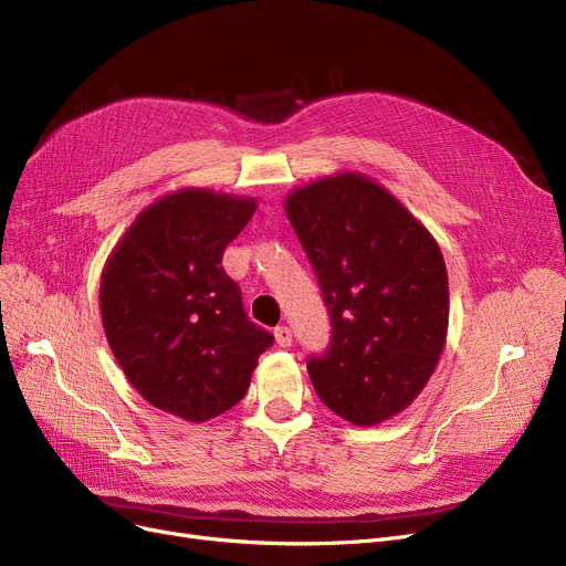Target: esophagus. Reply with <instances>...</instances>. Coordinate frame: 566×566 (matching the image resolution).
Masks as SVG:
<instances>
[{
	"label": "esophagus",
	"mask_w": 566,
	"mask_h": 566,
	"mask_svg": "<svg viewBox=\"0 0 566 566\" xmlns=\"http://www.w3.org/2000/svg\"><path fill=\"white\" fill-rule=\"evenodd\" d=\"M275 342H277V346H282V348H289L291 346V331L286 328V325H277V328H275Z\"/></svg>",
	"instance_id": "obj_1"
}]
</instances>
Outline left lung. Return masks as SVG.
Instances as JSON below:
<instances>
[{"label": "left lung", "instance_id": "left-lung-1", "mask_svg": "<svg viewBox=\"0 0 566 566\" xmlns=\"http://www.w3.org/2000/svg\"><path fill=\"white\" fill-rule=\"evenodd\" d=\"M284 211L331 312V346L307 363L316 395L350 424L395 418L424 390L448 339V268L436 238L358 171L295 188Z\"/></svg>", "mask_w": 566, "mask_h": 566}]
</instances>
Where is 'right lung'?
<instances>
[{
    "label": "right lung",
    "instance_id": "add662e5",
    "mask_svg": "<svg viewBox=\"0 0 566 566\" xmlns=\"http://www.w3.org/2000/svg\"><path fill=\"white\" fill-rule=\"evenodd\" d=\"M254 211L252 197L169 192L135 218L103 268L101 316L118 367L148 403L188 422L241 401L273 344L222 268Z\"/></svg>",
    "mask_w": 566,
    "mask_h": 566
}]
</instances>
